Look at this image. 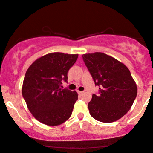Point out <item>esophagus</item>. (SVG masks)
<instances>
[{
  "label": "esophagus",
  "instance_id": "esophagus-1",
  "mask_svg": "<svg viewBox=\"0 0 153 153\" xmlns=\"http://www.w3.org/2000/svg\"><path fill=\"white\" fill-rule=\"evenodd\" d=\"M78 93L79 94H80V95H81V94H83V91H78Z\"/></svg>",
  "mask_w": 153,
  "mask_h": 153
}]
</instances>
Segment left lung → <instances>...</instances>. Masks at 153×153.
<instances>
[{
	"label": "left lung",
	"mask_w": 153,
	"mask_h": 153,
	"mask_svg": "<svg viewBox=\"0 0 153 153\" xmlns=\"http://www.w3.org/2000/svg\"><path fill=\"white\" fill-rule=\"evenodd\" d=\"M84 62L100 94H93L88 105L93 118L110 123L121 119L134 103L137 87L128 68L111 56L102 53L83 54Z\"/></svg>",
	"instance_id": "1"
}]
</instances>
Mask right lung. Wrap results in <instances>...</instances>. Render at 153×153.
Returning <instances> with one entry per match:
<instances>
[{"label":"right lung","mask_w":153,"mask_h":153,"mask_svg":"<svg viewBox=\"0 0 153 153\" xmlns=\"http://www.w3.org/2000/svg\"><path fill=\"white\" fill-rule=\"evenodd\" d=\"M78 54L52 52L36 59L24 77L22 95L29 111L36 120L48 126H57L71 117L78 93L62 89L68 72Z\"/></svg>","instance_id":"obj_1"}]
</instances>
